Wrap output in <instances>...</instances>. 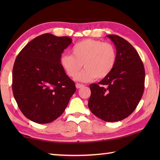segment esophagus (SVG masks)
<instances>
[{
    "instance_id": "1",
    "label": "esophagus",
    "mask_w": 160,
    "mask_h": 160,
    "mask_svg": "<svg viewBox=\"0 0 160 160\" xmlns=\"http://www.w3.org/2000/svg\"><path fill=\"white\" fill-rule=\"evenodd\" d=\"M84 85H82V84H80V83H76V85H75V87H76V88L78 89H80L81 88H82Z\"/></svg>"
}]
</instances>
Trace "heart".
I'll list each match as a JSON object with an SVG mask.
<instances>
[{
	"mask_svg": "<svg viewBox=\"0 0 160 160\" xmlns=\"http://www.w3.org/2000/svg\"><path fill=\"white\" fill-rule=\"evenodd\" d=\"M71 54H63L61 63L67 74L76 77L82 66L85 67L76 78L77 80L88 82L96 78L108 76L114 68L116 51L113 46L99 40L87 39L75 44Z\"/></svg>",
	"mask_w": 160,
	"mask_h": 160,
	"instance_id": "obj_1",
	"label": "heart"
}]
</instances>
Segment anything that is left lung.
I'll return each instance as SVG.
<instances>
[{
	"label": "left lung",
	"mask_w": 160,
	"mask_h": 160,
	"mask_svg": "<svg viewBox=\"0 0 160 160\" xmlns=\"http://www.w3.org/2000/svg\"><path fill=\"white\" fill-rule=\"evenodd\" d=\"M107 37L116 49V62L111 73L98 84H91L88 107L92 113L107 122L128 117L142 98L145 72L138 53L123 38Z\"/></svg>",
	"instance_id": "8db88e82"
}]
</instances>
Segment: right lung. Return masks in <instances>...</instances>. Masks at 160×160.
<instances>
[{
  "mask_svg": "<svg viewBox=\"0 0 160 160\" xmlns=\"http://www.w3.org/2000/svg\"><path fill=\"white\" fill-rule=\"evenodd\" d=\"M71 43L68 37L42 34L15 59L13 95L22 113L35 123H48L58 118L76 90L61 64V53Z\"/></svg>",
  "mask_w": 160,
  "mask_h": 160,
  "instance_id": "add662e5",
  "label": "right lung"
}]
</instances>
